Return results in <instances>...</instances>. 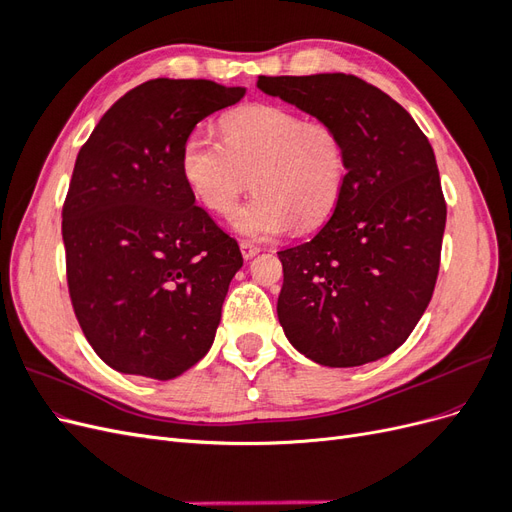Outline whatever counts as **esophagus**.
<instances>
[{
  "mask_svg": "<svg viewBox=\"0 0 512 512\" xmlns=\"http://www.w3.org/2000/svg\"><path fill=\"white\" fill-rule=\"evenodd\" d=\"M239 247H241V254H243V258H245V260L254 258V256L260 252V247H258V245H254L252 241H241V243H239Z\"/></svg>",
  "mask_w": 512,
  "mask_h": 512,
  "instance_id": "obj_1",
  "label": "esophagus"
}]
</instances>
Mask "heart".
Listing matches in <instances>:
<instances>
[{
    "instance_id": "b5f03b06",
    "label": "heart",
    "mask_w": 512,
    "mask_h": 512,
    "mask_svg": "<svg viewBox=\"0 0 512 512\" xmlns=\"http://www.w3.org/2000/svg\"><path fill=\"white\" fill-rule=\"evenodd\" d=\"M224 141L194 130L181 145L179 173L200 207L228 215L252 179L254 196L232 226L254 241H271L329 220L346 188V145L324 121H307L277 104H252L222 123Z\"/></svg>"
}]
</instances>
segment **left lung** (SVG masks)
Listing matches in <instances>:
<instances>
[{"instance_id": "1", "label": "left lung", "mask_w": 512, "mask_h": 512, "mask_svg": "<svg viewBox=\"0 0 512 512\" xmlns=\"http://www.w3.org/2000/svg\"><path fill=\"white\" fill-rule=\"evenodd\" d=\"M258 89L329 123L348 175L318 235L277 252V318L324 367H356L406 342L436 288L446 203L436 156L404 106L352 74L258 76Z\"/></svg>"}]
</instances>
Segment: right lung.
I'll return each mask as SVG.
<instances>
[{"mask_svg": "<svg viewBox=\"0 0 512 512\" xmlns=\"http://www.w3.org/2000/svg\"><path fill=\"white\" fill-rule=\"evenodd\" d=\"M245 96L205 79H153L119 98L76 156L61 211L68 290L100 359L173 380L209 352L237 241L196 207L179 151L198 121Z\"/></svg>", "mask_w": 512, "mask_h": 512, "instance_id": "obj_1", "label": "right lung"}]
</instances>
